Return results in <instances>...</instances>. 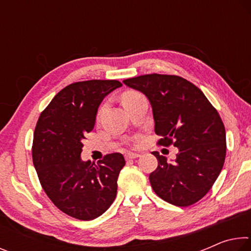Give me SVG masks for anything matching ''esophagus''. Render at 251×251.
Here are the masks:
<instances>
[{
  "label": "esophagus",
  "instance_id": "esophagus-1",
  "mask_svg": "<svg viewBox=\"0 0 251 251\" xmlns=\"http://www.w3.org/2000/svg\"><path fill=\"white\" fill-rule=\"evenodd\" d=\"M139 156H141L139 154H134V152H128V154L125 155V159H126V160L135 159V158H138Z\"/></svg>",
  "mask_w": 251,
  "mask_h": 251
}]
</instances>
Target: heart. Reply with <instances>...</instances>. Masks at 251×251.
Wrapping results in <instances>:
<instances>
[{"label":"heart","mask_w":251,"mask_h":251,"mask_svg":"<svg viewBox=\"0 0 251 251\" xmlns=\"http://www.w3.org/2000/svg\"><path fill=\"white\" fill-rule=\"evenodd\" d=\"M142 97H144L143 94H141L139 92H135V91H129V92H126L124 95H123V99H122V101L123 104L127 105V104H130L133 103V101L137 100L139 99H142Z\"/></svg>","instance_id":"b5f03b06"}]
</instances>
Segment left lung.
I'll return each instance as SVG.
<instances>
[{
    "label": "left lung",
    "instance_id": "1",
    "mask_svg": "<svg viewBox=\"0 0 251 251\" xmlns=\"http://www.w3.org/2000/svg\"><path fill=\"white\" fill-rule=\"evenodd\" d=\"M145 94L152 108L158 145L178 148L173 163L158 160L151 188L165 201L187 207L209 192L226 157V130L216 108L199 88L177 75L147 74L123 80Z\"/></svg>",
    "mask_w": 251,
    "mask_h": 251
}]
</instances>
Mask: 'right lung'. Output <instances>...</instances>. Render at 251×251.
<instances>
[{"instance_id": "obj_1", "label": "right lung", "mask_w": 251, "mask_h": 251, "mask_svg": "<svg viewBox=\"0 0 251 251\" xmlns=\"http://www.w3.org/2000/svg\"><path fill=\"white\" fill-rule=\"evenodd\" d=\"M121 86L114 79L71 84L54 96L37 121L34 167L48 197L73 218L95 219L115 201L124 156L113 152L95 164L83 161L80 152L85 135L94 128L101 100Z\"/></svg>"}]
</instances>
